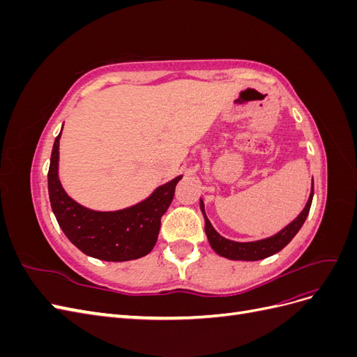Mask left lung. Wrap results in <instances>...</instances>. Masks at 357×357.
Here are the masks:
<instances>
[{
	"instance_id": "8db88e82",
	"label": "left lung",
	"mask_w": 357,
	"mask_h": 357,
	"mask_svg": "<svg viewBox=\"0 0 357 357\" xmlns=\"http://www.w3.org/2000/svg\"><path fill=\"white\" fill-rule=\"evenodd\" d=\"M312 195H314V183H312L311 186L310 198L305 204L304 210L301 211V214L294 222H290L286 228H283L275 235L269 236V238L250 241V243H236L222 236L210 223L207 214H205V210H204V201L201 199V211L204 214L205 234H207L208 243L215 253L222 257L231 259V261H261V259L273 256L282 250V248H284L291 241V238L298 234V231L302 228V225H304L307 215L310 213Z\"/></svg>"
}]
</instances>
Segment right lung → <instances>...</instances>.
<instances>
[{"mask_svg":"<svg viewBox=\"0 0 357 357\" xmlns=\"http://www.w3.org/2000/svg\"><path fill=\"white\" fill-rule=\"evenodd\" d=\"M59 135L55 138L47 172L53 214L67 238L84 255L107 262L143 257L156 244L160 218L174 198L181 176L159 186L147 199L117 211H93L71 199L58 177Z\"/></svg>","mask_w":357,"mask_h":357,"instance_id":"1","label":"right lung"}]
</instances>
